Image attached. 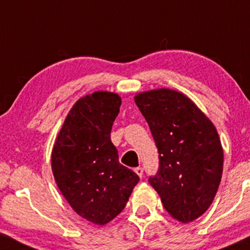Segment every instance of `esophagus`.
Segmentation results:
<instances>
[{
    "label": "esophagus",
    "instance_id": "1",
    "mask_svg": "<svg viewBox=\"0 0 250 250\" xmlns=\"http://www.w3.org/2000/svg\"><path fill=\"white\" fill-rule=\"evenodd\" d=\"M134 172H135L140 178H142V175H144V168H142V167H136V168L134 169Z\"/></svg>",
    "mask_w": 250,
    "mask_h": 250
}]
</instances>
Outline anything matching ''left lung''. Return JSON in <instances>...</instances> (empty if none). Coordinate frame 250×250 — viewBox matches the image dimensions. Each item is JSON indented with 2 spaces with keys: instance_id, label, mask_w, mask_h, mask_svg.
<instances>
[{
  "instance_id": "8db88e82",
  "label": "left lung",
  "mask_w": 250,
  "mask_h": 250,
  "mask_svg": "<svg viewBox=\"0 0 250 250\" xmlns=\"http://www.w3.org/2000/svg\"><path fill=\"white\" fill-rule=\"evenodd\" d=\"M159 152L149 178L172 218L188 223L213 202L223 172V148L209 117L183 92L149 90L134 97Z\"/></svg>"
}]
</instances>
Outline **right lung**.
Here are the masks:
<instances>
[{
  "mask_svg": "<svg viewBox=\"0 0 250 250\" xmlns=\"http://www.w3.org/2000/svg\"><path fill=\"white\" fill-rule=\"evenodd\" d=\"M122 100L117 94L95 91L79 98L68 111L51 155L60 192L81 217L97 226L125 209L138 174L119 163L110 140Z\"/></svg>",
  "mask_w": 250,
  "mask_h": 250,
  "instance_id": "right-lung-1",
  "label": "right lung"
}]
</instances>
